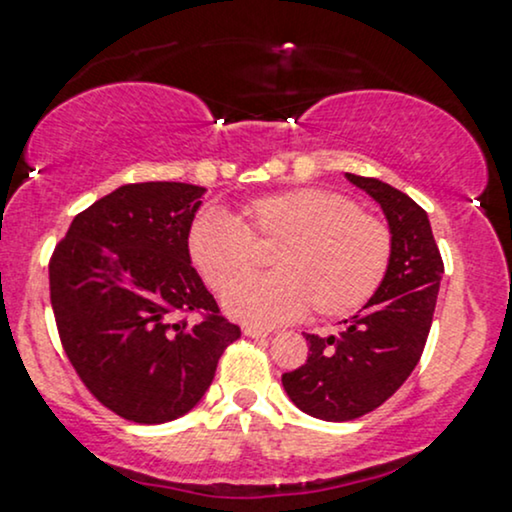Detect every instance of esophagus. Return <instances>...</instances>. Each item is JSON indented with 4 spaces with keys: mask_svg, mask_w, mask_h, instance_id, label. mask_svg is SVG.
<instances>
[{
    "mask_svg": "<svg viewBox=\"0 0 512 512\" xmlns=\"http://www.w3.org/2000/svg\"><path fill=\"white\" fill-rule=\"evenodd\" d=\"M243 334L250 336V338H267L272 331L269 329H262V326H243Z\"/></svg>",
    "mask_w": 512,
    "mask_h": 512,
    "instance_id": "obj_1",
    "label": "esophagus"
}]
</instances>
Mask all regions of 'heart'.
<instances>
[{"instance_id":"obj_1","label":"heart","mask_w":512,"mask_h":512,"mask_svg":"<svg viewBox=\"0 0 512 512\" xmlns=\"http://www.w3.org/2000/svg\"><path fill=\"white\" fill-rule=\"evenodd\" d=\"M245 226L229 209H202L188 229V257L224 291L251 263L250 237L279 239L274 273L249 277L224 295L231 317L274 326L303 317L348 315L372 298L391 262V231L355 200L326 188H293L252 200Z\"/></svg>"}]
</instances>
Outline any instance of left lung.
I'll list each match as a JSON object with an SVG mask.
<instances>
[{
	"label": "left lung",
	"instance_id": "1",
	"mask_svg": "<svg viewBox=\"0 0 512 512\" xmlns=\"http://www.w3.org/2000/svg\"><path fill=\"white\" fill-rule=\"evenodd\" d=\"M384 212L391 262L365 307L336 336L305 334V365L281 377L288 398L324 422H348L379 408L420 362L432 326L443 262L427 212L379 178L346 174Z\"/></svg>",
	"mask_w": 512,
	"mask_h": 512
}]
</instances>
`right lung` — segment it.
Instances as JSON below:
<instances>
[{"label": "right lung", "instance_id": "right-lung-1", "mask_svg": "<svg viewBox=\"0 0 512 512\" xmlns=\"http://www.w3.org/2000/svg\"><path fill=\"white\" fill-rule=\"evenodd\" d=\"M205 193L176 181L116 188L71 221L49 262L61 346L92 396L123 420L186 415L240 338L188 257ZM188 311L206 317L173 319Z\"/></svg>", "mask_w": 512, "mask_h": 512}]
</instances>
